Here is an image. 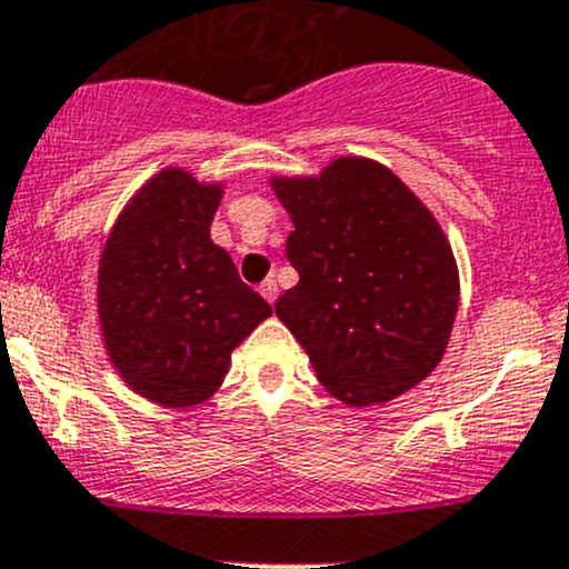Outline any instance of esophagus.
<instances>
[{
	"label": "esophagus",
	"mask_w": 569,
	"mask_h": 569,
	"mask_svg": "<svg viewBox=\"0 0 569 569\" xmlns=\"http://www.w3.org/2000/svg\"><path fill=\"white\" fill-rule=\"evenodd\" d=\"M258 291H261V297H263V300H267V302H274V300H278V283H274L272 278L263 280V283L258 286Z\"/></svg>",
	"instance_id": "esophagus-1"
}]
</instances>
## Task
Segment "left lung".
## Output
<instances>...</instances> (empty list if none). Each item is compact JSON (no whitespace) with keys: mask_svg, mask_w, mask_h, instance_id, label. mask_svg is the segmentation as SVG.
I'll return each instance as SVG.
<instances>
[{"mask_svg":"<svg viewBox=\"0 0 569 569\" xmlns=\"http://www.w3.org/2000/svg\"><path fill=\"white\" fill-rule=\"evenodd\" d=\"M295 231L300 283L274 302L319 382L352 407L391 401L432 375L460 302L455 252L432 211L371 159L272 178Z\"/></svg>","mask_w":569,"mask_h":569,"instance_id":"obj_1","label":"left lung"}]
</instances>
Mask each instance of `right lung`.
Masks as SVG:
<instances>
[{
	"instance_id": "1",
	"label": "right lung",
	"mask_w": 569,
	"mask_h": 569,
	"mask_svg": "<svg viewBox=\"0 0 569 569\" xmlns=\"http://www.w3.org/2000/svg\"><path fill=\"white\" fill-rule=\"evenodd\" d=\"M220 183L157 173L131 198L99 263V319L126 386L164 407H192L222 386L231 352L272 313L211 242Z\"/></svg>"
}]
</instances>
